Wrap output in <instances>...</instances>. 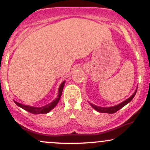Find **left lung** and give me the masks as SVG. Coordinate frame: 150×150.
Instances as JSON below:
<instances>
[{"mask_svg":"<svg viewBox=\"0 0 150 150\" xmlns=\"http://www.w3.org/2000/svg\"><path fill=\"white\" fill-rule=\"evenodd\" d=\"M136 92H137V90H135V92H134V94H132L131 97H129L128 99H126V100L123 101V102L120 103V104L116 105V106H111V107L103 108V107H99V106H95V105H94V104H91V106H92V107L94 108V109L97 110V111H99V112H100V113H116L117 111H118V110L120 109V108H123V106H125V105L128 104V103L130 102V101H131L132 99H133L134 97H135V94H136Z\"/></svg>","mask_w":150,"mask_h":150,"instance_id":"obj_1","label":"left lung"}]
</instances>
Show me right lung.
Returning a JSON list of instances; mask_svg holds the SVG:
<instances>
[{
  "label": "right lung",
  "mask_w": 150,
  "mask_h": 150,
  "mask_svg": "<svg viewBox=\"0 0 150 150\" xmlns=\"http://www.w3.org/2000/svg\"><path fill=\"white\" fill-rule=\"evenodd\" d=\"M64 85H65V82H63V83L61 85V86H60L59 90H58V97L56 98L55 100H53L52 102H51L50 104L46 105V106H42V107L37 108V107H32V106H25V105L21 104H20V103L16 102V101H15V103L18 105V106H20V107L22 108L23 109L26 110L27 111H29L30 113H34V114H39V113H46L49 112V111H51L52 108H54L55 106H56V104H58V101H59V99H60V98H61L62 92H63V87H64Z\"/></svg>",
  "instance_id": "add662e5"
}]
</instances>
